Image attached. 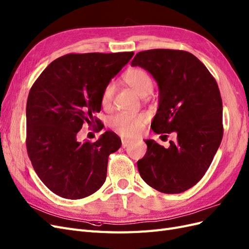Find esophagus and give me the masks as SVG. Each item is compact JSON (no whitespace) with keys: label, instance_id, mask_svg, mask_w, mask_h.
Segmentation results:
<instances>
[{"label":"esophagus","instance_id":"esophagus-1","mask_svg":"<svg viewBox=\"0 0 249 249\" xmlns=\"http://www.w3.org/2000/svg\"><path fill=\"white\" fill-rule=\"evenodd\" d=\"M131 141H129V140H126V139H123L122 140V146L124 147V148H125V147H127L129 146L130 144H131Z\"/></svg>","mask_w":249,"mask_h":249}]
</instances>
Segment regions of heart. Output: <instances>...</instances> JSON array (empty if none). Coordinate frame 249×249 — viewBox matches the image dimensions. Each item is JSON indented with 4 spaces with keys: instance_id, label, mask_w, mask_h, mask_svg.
Masks as SVG:
<instances>
[{
    "instance_id": "heart-1",
    "label": "heart",
    "mask_w": 249,
    "mask_h": 249,
    "mask_svg": "<svg viewBox=\"0 0 249 249\" xmlns=\"http://www.w3.org/2000/svg\"><path fill=\"white\" fill-rule=\"evenodd\" d=\"M123 80L127 86H130L138 95L144 97L153 91L154 81L149 73L134 67L126 71ZM115 86L114 83L109 82L103 88L101 94V103L104 107H108L113 100ZM146 122L145 115H132L127 113H119L112 118V127L116 133L124 137H136L141 133L142 127Z\"/></svg>"
}]
</instances>
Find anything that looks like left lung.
Listing matches in <instances>:
<instances>
[{"label":"left lung","instance_id":"obj_1","mask_svg":"<svg viewBox=\"0 0 249 249\" xmlns=\"http://www.w3.org/2000/svg\"><path fill=\"white\" fill-rule=\"evenodd\" d=\"M131 65L146 70L159 86L153 131L177 133L167 148L145 140L146 154L137 162L139 173L158 191L182 193L205 176L222 140V100L217 82L205 64L186 51L139 52Z\"/></svg>","mask_w":249,"mask_h":249}]
</instances>
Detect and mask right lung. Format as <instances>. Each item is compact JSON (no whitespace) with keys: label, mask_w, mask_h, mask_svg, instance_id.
Returning a JSON list of instances; mask_svg holds the SVG:
<instances>
[{"label":"right lung","mask_w":249,"mask_h":249,"mask_svg":"<svg viewBox=\"0 0 249 249\" xmlns=\"http://www.w3.org/2000/svg\"><path fill=\"white\" fill-rule=\"evenodd\" d=\"M133 52L67 54L54 60L32 85L26 118L28 156L37 176L63 198L80 199L106 180L108 158L122 145L113 132L95 142H78L84 124H97L105 85L130 61Z\"/></svg>","instance_id":"1"}]
</instances>
